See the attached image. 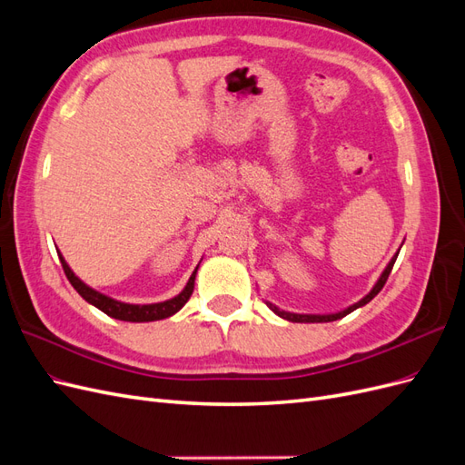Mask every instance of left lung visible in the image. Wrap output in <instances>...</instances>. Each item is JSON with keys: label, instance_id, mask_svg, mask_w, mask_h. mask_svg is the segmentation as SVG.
<instances>
[{"label": "left lung", "instance_id": "left-lung-1", "mask_svg": "<svg viewBox=\"0 0 465 465\" xmlns=\"http://www.w3.org/2000/svg\"><path fill=\"white\" fill-rule=\"evenodd\" d=\"M396 258H398V254L393 256L391 260H390V263L386 265V270L382 272V275H380V279L376 281V285L372 287V291L367 294V297H362L359 302H355V304H351L349 308H345V311H341V312H335V314H292V312H285V311H279L277 306H273V304H270L267 302V306L272 308V311L277 314V316H281V318H285V320H289V322H301V323H311V322H333V320H340V318H343V316H347V314H351L353 311H357V308H361V306H364L367 302H371L376 294L382 291V287L386 285V281H388V277H390V272H391V267H393V263H396Z\"/></svg>", "mask_w": 465, "mask_h": 465}]
</instances>
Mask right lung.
<instances>
[{
  "instance_id": "add662e5",
  "label": "right lung",
  "mask_w": 465,
  "mask_h": 465,
  "mask_svg": "<svg viewBox=\"0 0 465 465\" xmlns=\"http://www.w3.org/2000/svg\"><path fill=\"white\" fill-rule=\"evenodd\" d=\"M64 272L69 279V283L74 285V289L85 299L89 304L96 306L98 311H103L104 314H108L110 318L116 320H124V322H154V320H163L176 314L182 306L188 302V299L192 297L193 292V281H195V273H198V267H195L193 273L190 275L188 283L180 294H176L174 299L164 301V302H154V304H128V302H120L106 297V294L98 292L94 289H91L89 285L83 283V281L72 272V267L65 263V260L60 256Z\"/></svg>"
}]
</instances>
